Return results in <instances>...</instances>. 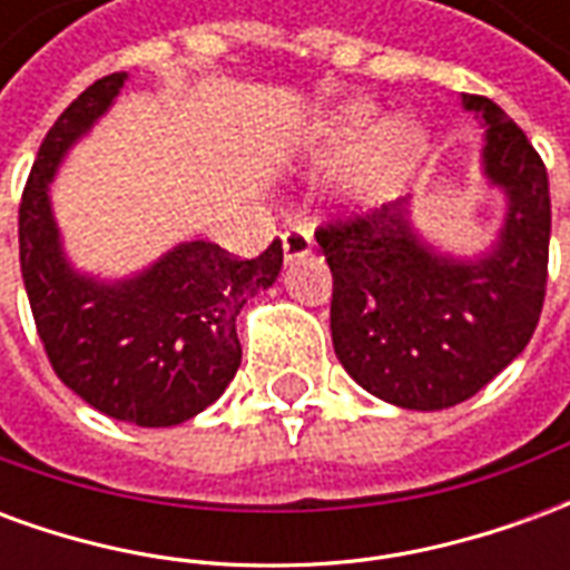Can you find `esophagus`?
I'll use <instances>...</instances> for the list:
<instances>
[{
	"mask_svg": "<svg viewBox=\"0 0 570 570\" xmlns=\"http://www.w3.org/2000/svg\"><path fill=\"white\" fill-rule=\"evenodd\" d=\"M281 244H284V262L305 259L314 249L311 232H305V228H286L284 235H281Z\"/></svg>",
	"mask_w": 570,
	"mask_h": 570,
	"instance_id": "esophagus-1",
	"label": "esophagus"
}]
</instances>
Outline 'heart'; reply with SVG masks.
I'll use <instances>...</instances> for the list:
<instances>
[{
    "label": "heart",
    "mask_w": 570,
    "mask_h": 570,
    "mask_svg": "<svg viewBox=\"0 0 570 570\" xmlns=\"http://www.w3.org/2000/svg\"><path fill=\"white\" fill-rule=\"evenodd\" d=\"M375 106L366 100L335 106L321 116L305 137V155L311 164H330L347 155L354 158V174L347 198L363 210L382 207L394 198L424 155V134L415 121L396 116L372 125Z\"/></svg>",
    "instance_id": "1"
}]
</instances>
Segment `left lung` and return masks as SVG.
I'll list each match as a JSON object with an SVG mask.
<instances>
[{
    "instance_id": "left-lung-1",
    "label": "left lung",
    "mask_w": 570,
    "mask_h": 570,
    "mask_svg": "<svg viewBox=\"0 0 570 570\" xmlns=\"http://www.w3.org/2000/svg\"><path fill=\"white\" fill-rule=\"evenodd\" d=\"M482 134L479 174L503 198L501 228L473 256L433 244L400 198L317 232L333 272L338 363L384 403L436 412L464 403L525 351L547 289L550 179L501 106L464 94Z\"/></svg>"
}]
</instances>
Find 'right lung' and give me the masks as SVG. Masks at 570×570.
Instances as JSON below:
<instances>
[{
    "mask_svg": "<svg viewBox=\"0 0 570 570\" xmlns=\"http://www.w3.org/2000/svg\"><path fill=\"white\" fill-rule=\"evenodd\" d=\"M125 81L128 72L94 81L42 140L20 200V274L60 382L109 419L174 428L213 406L235 379L237 314L277 281L284 249L274 240L240 262L207 240H183L125 277L76 268L51 183L69 149L116 106Z\"/></svg>",
    "mask_w": 570,
    "mask_h": 570,
    "instance_id": "add662e5",
    "label": "right lung"
}]
</instances>
